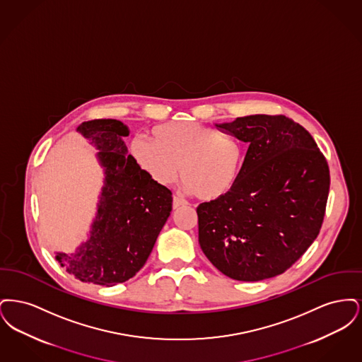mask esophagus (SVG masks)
Masks as SVG:
<instances>
[{
    "label": "esophagus",
    "instance_id": "obj_1",
    "mask_svg": "<svg viewBox=\"0 0 362 362\" xmlns=\"http://www.w3.org/2000/svg\"><path fill=\"white\" fill-rule=\"evenodd\" d=\"M187 202L179 197H173V209H179V207L186 206Z\"/></svg>",
    "mask_w": 362,
    "mask_h": 362
}]
</instances>
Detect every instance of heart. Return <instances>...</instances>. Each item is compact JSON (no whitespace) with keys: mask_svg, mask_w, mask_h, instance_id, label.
<instances>
[{"mask_svg":"<svg viewBox=\"0 0 362 362\" xmlns=\"http://www.w3.org/2000/svg\"><path fill=\"white\" fill-rule=\"evenodd\" d=\"M151 134L152 139L133 138L130 155L156 183L170 186L180 171L186 189L207 202L236 186L244 163L238 139L195 122L157 124Z\"/></svg>","mask_w":362,"mask_h":362,"instance_id":"obj_1","label":"heart"}]
</instances>
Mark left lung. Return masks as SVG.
I'll use <instances>...</instances> for the list:
<instances>
[{"mask_svg": "<svg viewBox=\"0 0 362 362\" xmlns=\"http://www.w3.org/2000/svg\"><path fill=\"white\" fill-rule=\"evenodd\" d=\"M216 127L250 146L233 189L197 209L199 245L232 279L279 276L319 235L327 161L310 133L284 115H248Z\"/></svg>", "mask_w": 362, "mask_h": 362, "instance_id": "1", "label": "left lung"}]
</instances>
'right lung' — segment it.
Returning <instances> with one entry per match:
<instances>
[{
	"label": "right lung",
	"instance_id": "obj_1",
	"mask_svg": "<svg viewBox=\"0 0 362 362\" xmlns=\"http://www.w3.org/2000/svg\"><path fill=\"white\" fill-rule=\"evenodd\" d=\"M99 152L103 187L86 241L55 259L77 279L114 286L136 276L149 258L173 210V192L144 173L123 138L129 127L117 119L84 122L76 129Z\"/></svg>",
	"mask_w": 362,
	"mask_h": 362
}]
</instances>
